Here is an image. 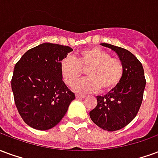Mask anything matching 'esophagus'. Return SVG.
Masks as SVG:
<instances>
[{
  "mask_svg": "<svg viewBox=\"0 0 158 158\" xmlns=\"http://www.w3.org/2000/svg\"><path fill=\"white\" fill-rule=\"evenodd\" d=\"M76 98H77V99H84V98H85V96H82V95H76Z\"/></svg>",
  "mask_w": 158,
  "mask_h": 158,
  "instance_id": "1",
  "label": "esophagus"
}]
</instances>
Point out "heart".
Listing matches in <instances>:
<instances>
[{
    "label": "heart",
    "mask_w": 158,
    "mask_h": 158,
    "mask_svg": "<svg viewBox=\"0 0 158 158\" xmlns=\"http://www.w3.org/2000/svg\"><path fill=\"white\" fill-rule=\"evenodd\" d=\"M88 79L73 85L76 92L83 94L113 90L121 82L124 73L122 62L112 58L108 52L100 48H88L79 52L78 58L67 56L60 62V72L66 85L71 86L86 70Z\"/></svg>",
    "instance_id": "heart-1"
}]
</instances>
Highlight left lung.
Here are the masks:
<instances>
[{
    "mask_svg": "<svg viewBox=\"0 0 158 158\" xmlns=\"http://www.w3.org/2000/svg\"><path fill=\"white\" fill-rule=\"evenodd\" d=\"M116 52L124 69L118 85L104 96H96L97 105L89 112L96 125L107 131H116L128 125L135 118L142 103L146 79L142 64L128 50L102 43Z\"/></svg>",
    "mask_w": 158,
    "mask_h": 158,
    "instance_id": "8db88e82",
    "label": "left lung"
}]
</instances>
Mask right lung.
<instances>
[{
  "label": "right lung",
  "mask_w": 158,
  "mask_h": 158,
  "mask_svg": "<svg viewBox=\"0 0 158 158\" xmlns=\"http://www.w3.org/2000/svg\"><path fill=\"white\" fill-rule=\"evenodd\" d=\"M72 51L67 45L43 43L16 63L12 78L15 105L23 120L34 129L55 127L75 99L60 72L61 60Z\"/></svg>",
  "instance_id": "right-lung-1"
}]
</instances>
